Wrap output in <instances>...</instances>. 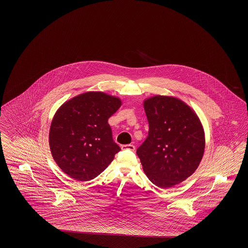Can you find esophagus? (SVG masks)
Here are the masks:
<instances>
[{
  "instance_id": "obj_1",
  "label": "esophagus",
  "mask_w": 248,
  "mask_h": 248,
  "mask_svg": "<svg viewBox=\"0 0 248 248\" xmlns=\"http://www.w3.org/2000/svg\"><path fill=\"white\" fill-rule=\"evenodd\" d=\"M121 148H122V150H128V151H132V152H134V151L136 150V147H135L134 145H132V144L122 145V146H121Z\"/></svg>"
}]
</instances>
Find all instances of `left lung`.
<instances>
[{
  "label": "left lung",
  "mask_w": 248,
  "mask_h": 248,
  "mask_svg": "<svg viewBox=\"0 0 248 248\" xmlns=\"http://www.w3.org/2000/svg\"><path fill=\"white\" fill-rule=\"evenodd\" d=\"M149 133L138 148L149 179L168 189L191 176L204 152V132L195 112L173 96L155 95L144 101Z\"/></svg>",
  "instance_id": "left-lung-1"
}]
</instances>
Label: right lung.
<instances>
[{
	"mask_svg": "<svg viewBox=\"0 0 248 248\" xmlns=\"http://www.w3.org/2000/svg\"><path fill=\"white\" fill-rule=\"evenodd\" d=\"M122 105L120 98L86 92L57 110L49 132L51 154L60 169L77 181L101 174L121 148L113 141L108 118Z\"/></svg>",
	"mask_w": 248,
	"mask_h": 248,
	"instance_id": "right-lung-1",
	"label": "right lung"
}]
</instances>
